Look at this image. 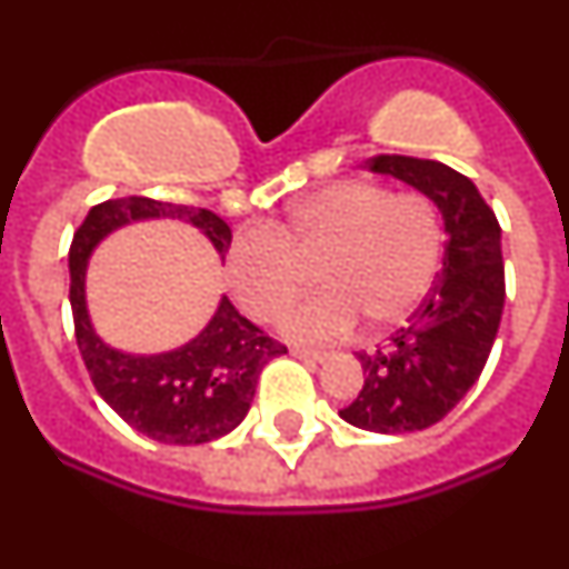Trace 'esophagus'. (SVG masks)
I'll return each mask as SVG.
<instances>
[{"label": "esophagus", "instance_id": "34e87169", "mask_svg": "<svg viewBox=\"0 0 569 569\" xmlns=\"http://www.w3.org/2000/svg\"><path fill=\"white\" fill-rule=\"evenodd\" d=\"M290 353L301 361H313V365L328 361V356H330V353H325V350H308V347H290Z\"/></svg>", "mask_w": 569, "mask_h": 569}]
</instances>
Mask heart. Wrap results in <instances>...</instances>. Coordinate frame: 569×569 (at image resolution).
<instances>
[{"label": "heart", "instance_id": "heart-1", "mask_svg": "<svg viewBox=\"0 0 569 569\" xmlns=\"http://www.w3.org/2000/svg\"><path fill=\"white\" fill-rule=\"evenodd\" d=\"M441 219L421 193L341 179L301 196L264 230L236 236L228 288L250 319L273 321L299 290L296 261L319 259V293L281 319L296 341H333L359 325L390 328L419 308L441 268Z\"/></svg>", "mask_w": 569, "mask_h": 569}]
</instances>
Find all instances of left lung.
<instances>
[{"label": "left lung", "instance_id": "8db88e82", "mask_svg": "<svg viewBox=\"0 0 569 569\" xmlns=\"http://www.w3.org/2000/svg\"><path fill=\"white\" fill-rule=\"evenodd\" d=\"M365 164L425 193L447 241L439 279L410 325L385 350L359 353L365 385L339 416L370 433H416L445 419L485 370L505 310L501 228L479 188L447 164L410 156Z\"/></svg>", "mask_w": 569, "mask_h": 569}]
</instances>
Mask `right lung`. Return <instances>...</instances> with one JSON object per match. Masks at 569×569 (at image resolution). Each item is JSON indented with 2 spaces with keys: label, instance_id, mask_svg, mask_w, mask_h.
I'll use <instances>...</instances> for the list:
<instances>
[{
  "label": "right lung",
  "instance_id": "1",
  "mask_svg": "<svg viewBox=\"0 0 569 569\" xmlns=\"http://www.w3.org/2000/svg\"><path fill=\"white\" fill-rule=\"evenodd\" d=\"M153 219L193 224L224 261L233 233L213 210L156 202L144 196L108 199L90 208L68 253L77 345L97 393L133 430L162 445H204L241 425L261 370L270 359L288 353V347L244 319L228 296L219 299L208 325L182 347L144 356L108 345L90 321L84 290L88 261L110 233Z\"/></svg>",
  "mask_w": 569,
  "mask_h": 569
}]
</instances>
